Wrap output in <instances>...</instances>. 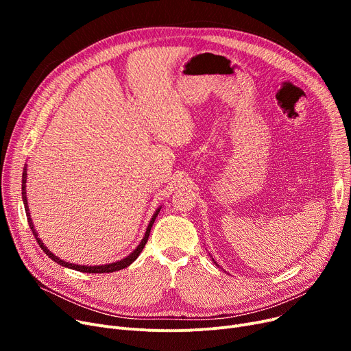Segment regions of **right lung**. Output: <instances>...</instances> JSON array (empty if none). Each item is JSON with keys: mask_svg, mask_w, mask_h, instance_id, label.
<instances>
[{"mask_svg": "<svg viewBox=\"0 0 351 351\" xmlns=\"http://www.w3.org/2000/svg\"><path fill=\"white\" fill-rule=\"evenodd\" d=\"M25 183H27V169H24V172H23V200H24V206H25V213H27V219H28L29 228H31V230H32V234H34V236H35V239H36V242H38L40 247L45 252V254H48V256L51 257V259H52L55 263H58V265H61V266H64V267H68V269L80 270V271H84V273H112V271H117V270L125 269V267H128L129 265H131L132 262H135V261L138 259V256L141 254V252L143 250V247H145L146 242H147V237H149V233H151L152 225H154L155 219H156V216H158V213H159V210H160V209H158V210L155 212V215L152 216V220L149 222V225H147V229H146V232H145V236H143V239H142V242L139 243V246H138V247H136L131 254L126 256L125 259H122V261H119V262H117V263L105 265V266H81V265H72V263H68V262H64V261L58 259L57 256H55L53 253H51V252L44 246V243L41 242V239L38 237V234H36V232H35V229H34V225H32V219H31L29 210H28V204H27V192H25Z\"/></svg>", "mask_w": 351, "mask_h": 351, "instance_id": "right-lung-1", "label": "right lung"}]
</instances>
